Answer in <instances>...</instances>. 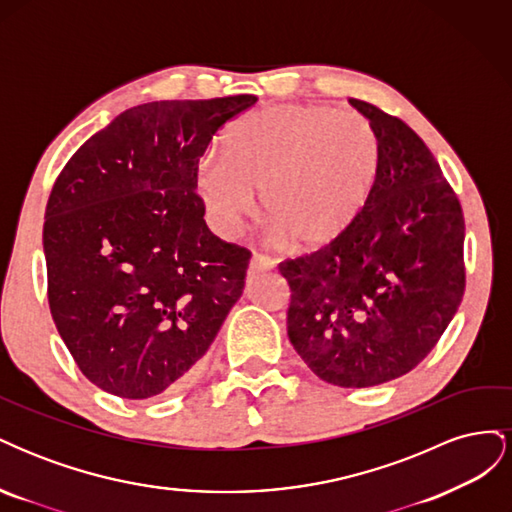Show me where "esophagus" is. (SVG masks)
<instances>
[{
    "instance_id": "obj_1",
    "label": "esophagus",
    "mask_w": 512,
    "mask_h": 512,
    "mask_svg": "<svg viewBox=\"0 0 512 512\" xmlns=\"http://www.w3.org/2000/svg\"><path fill=\"white\" fill-rule=\"evenodd\" d=\"M273 267H275V260L273 258H269L265 254H254L252 260H250V275L271 271Z\"/></svg>"
}]
</instances>
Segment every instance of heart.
I'll use <instances>...</instances> for the list:
<instances>
[{
    "label": "heart",
    "mask_w": 512,
    "mask_h": 512,
    "mask_svg": "<svg viewBox=\"0 0 512 512\" xmlns=\"http://www.w3.org/2000/svg\"><path fill=\"white\" fill-rule=\"evenodd\" d=\"M380 170V141L361 115L277 104L232 121L222 158L200 160L194 183L220 232L252 213L260 190L262 224L292 250H316L361 218Z\"/></svg>",
    "instance_id": "1"
}]
</instances>
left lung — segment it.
<instances>
[{
  "label": "left lung",
  "mask_w": 512,
  "mask_h": 512,
  "mask_svg": "<svg viewBox=\"0 0 512 512\" xmlns=\"http://www.w3.org/2000/svg\"><path fill=\"white\" fill-rule=\"evenodd\" d=\"M350 104L380 141L374 198L342 237L280 273L294 350L324 382L365 389L412 371L457 314L466 222L423 138L374 104Z\"/></svg>",
  "instance_id": "8db88e82"
}]
</instances>
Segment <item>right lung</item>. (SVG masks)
<instances>
[{
    "mask_svg": "<svg viewBox=\"0 0 512 512\" xmlns=\"http://www.w3.org/2000/svg\"><path fill=\"white\" fill-rule=\"evenodd\" d=\"M256 96L128 108L61 170L44 213L55 327L83 376L123 399L188 384L245 288L252 252L207 228L194 173Z\"/></svg>",
    "mask_w": 512,
    "mask_h": 512,
    "instance_id": "obj_1",
    "label": "right lung"
}]
</instances>
